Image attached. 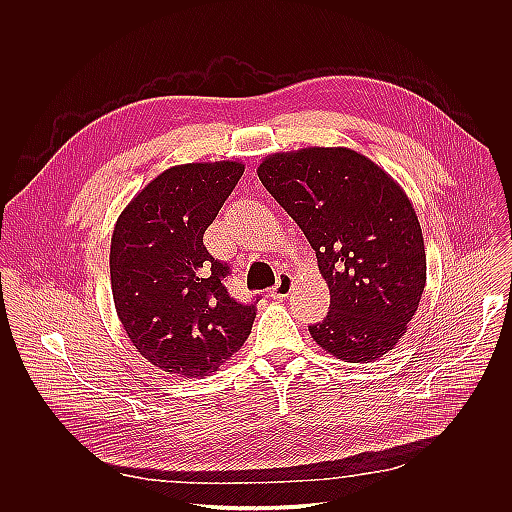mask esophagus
I'll return each mask as SVG.
<instances>
[{
	"mask_svg": "<svg viewBox=\"0 0 512 512\" xmlns=\"http://www.w3.org/2000/svg\"><path fill=\"white\" fill-rule=\"evenodd\" d=\"M295 287V279L291 273H279V279H277V285L271 289V297L273 299H285L289 297V293L293 291Z\"/></svg>",
	"mask_w": 512,
	"mask_h": 512,
	"instance_id": "obj_1",
	"label": "esophagus"
}]
</instances>
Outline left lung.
Instances as JSON below:
<instances>
[{
	"instance_id": "left-lung-1",
	"label": "left lung",
	"mask_w": 512,
	"mask_h": 512,
	"mask_svg": "<svg viewBox=\"0 0 512 512\" xmlns=\"http://www.w3.org/2000/svg\"><path fill=\"white\" fill-rule=\"evenodd\" d=\"M257 175L317 253L331 311L309 327L329 355L371 363L407 333L425 283L423 231L403 187L349 147L267 155Z\"/></svg>"
}]
</instances>
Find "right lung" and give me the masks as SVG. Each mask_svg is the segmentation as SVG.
<instances>
[{
	"mask_svg": "<svg viewBox=\"0 0 512 512\" xmlns=\"http://www.w3.org/2000/svg\"><path fill=\"white\" fill-rule=\"evenodd\" d=\"M243 171L229 159L169 167L117 217L109 251L115 311L139 355L165 373H215L251 333L255 305L229 297V267L203 245Z\"/></svg>",
	"mask_w": 512,
	"mask_h": 512,
	"instance_id": "right-lung-1",
	"label": "right lung"
}]
</instances>
